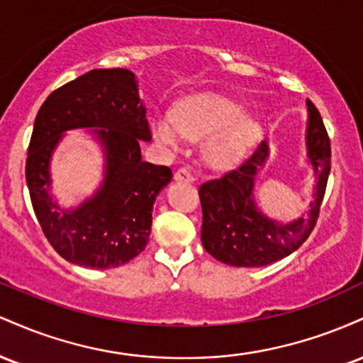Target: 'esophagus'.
<instances>
[{
	"label": "esophagus",
	"mask_w": 363,
	"mask_h": 363,
	"mask_svg": "<svg viewBox=\"0 0 363 363\" xmlns=\"http://www.w3.org/2000/svg\"><path fill=\"white\" fill-rule=\"evenodd\" d=\"M174 179H176V181H182V182H194V176L191 174V170L187 167L177 169L176 174H174Z\"/></svg>",
	"instance_id": "obj_1"
}]
</instances>
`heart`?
Instances as JSON below:
<instances>
[{
    "label": "heart",
    "instance_id": "1",
    "mask_svg": "<svg viewBox=\"0 0 363 363\" xmlns=\"http://www.w3.org/2000/svg\"><path fill=\"white\" fill-rule=\"evenodd\" d=\"M257 124L245 119V112L234 102L220 97H194L179 104L174 118L155 116L152 136L165 148H179L182 140H208L205 153L213 167L237 164L257 138Z\"/></svg>",
    "mask_w": 363,
    "mask_h": 363
}]
</instances>
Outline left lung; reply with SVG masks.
I'll return each instance as SVG.
<instances>
[{
	"label": "left lung",
	"mask_w": 363,
	"mask_h": 363,
	"mask_svg": "<svg viewBox=\"0 0 363 363\" xmlns=\"http://www.w3.org/2000/svg\"><path fill=\"white\" fill-rule=\"evenodd\" d=\"M307 158L315 176L309 215L290 223H278L257 210L254 177L269 155L268 143L261 141L244 164L199 187L201 242L215 259L239 268L272 264L297 251L314 230L331 170V145L323 118L311 101H307Z\"/></svg>",
	"instance_id": "1"
}]
</instances>
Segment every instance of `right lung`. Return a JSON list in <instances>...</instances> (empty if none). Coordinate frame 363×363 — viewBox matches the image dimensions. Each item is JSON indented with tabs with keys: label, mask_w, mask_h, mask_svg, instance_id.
I'll list each match as a JSON object with an SVG mask.
<instances>
[{
	"label": "right lung",
	"mask_w": 363,
	"mask_h": 363,
	"mask_svg": "<svg viewBox=\"0 0 363 363\" xmlns=\"http://www.w3.org/2000/svg\"><path fill=\"white\" fill-rule=\"evenodd\" d=\"M95 127L106 157L103 186L80 207L62 211L48 194L50 158L68 128ZM141 140H152L135 73L91 69L54 90L40 106L28 145V193L44 235L73 264L109 269L147 247L157 194L172 170L141 160Z\"/></svg>",
	"instance_id": "obj_1"
}]
</instances>
